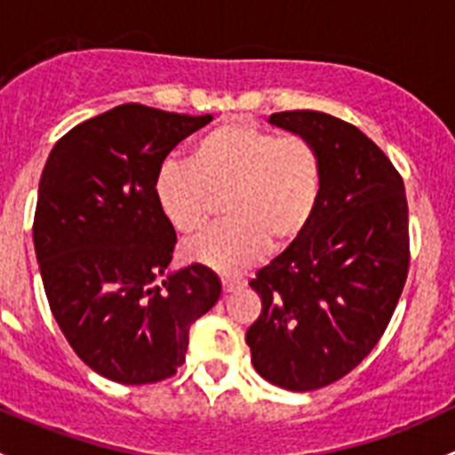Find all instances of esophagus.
<instances>
[{"label": "esophagus", "instance_id": "esophagus-1", "mask_svg": "<svg viewBox=\"0 0 455 455\" xmlns=\"http://www.w3.org/2000/svg\"><path fill=\"white\" fill-rule=\"evenodd\" d=\"M244 279H240V277H222V288H224V292H233V291H237V288H242L244 286Z\"/></svg>", "mask_w": 455, "mask_h": 455}]
</instances>
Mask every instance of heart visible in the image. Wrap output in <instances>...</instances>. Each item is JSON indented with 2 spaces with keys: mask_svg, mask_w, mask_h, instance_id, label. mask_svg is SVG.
I'll use <instances>...</instances> for the list:
<instances>
[{
  "mask_svg": "<svg viewBox=\"0 0 455 455\" xmlns=\"http://www.w3.org/2000/svg\"><path fill=\"white\" fill-rule=\"evenodd\" d=\"M321 189V160L304 136H279L246 121L224 123L191 147L189 163L167 160L154 180L160 211L176 231L194 233L224 198L227 222L191 237L187 259L222 275L255 264L268 244L304 233Z\"/></svg>",
  "mask_w": 455,
  "mask_h": 455,
  "instance_id": "1",
  "label": "heart"
}]
</instances>
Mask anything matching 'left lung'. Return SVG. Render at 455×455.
<instances>
[{
  "instance_id": "obj_1",
  "label": "left lung",
  "mask_w": 455,
  "mask_h": 455,
  "mask_svg": "<svg viewBox=\"0 0 455 455\" xmlns=\"http://www.w3.org/2000/svg\"><path fill=\"white\" fill-rule=\"evenodd\" d=\"M268 121L313 142L321 189L304 233L251 279L261 315L246 343L268 383L310 392L355 370L392 319L410 268L405 185L341 118L292 109Z\"/></svg>"
}]
</instances>
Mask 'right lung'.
<instances>
[{"label": "right lung", "instance_id": "1", "mask_svg": "<svg viewBox=\"0 0 455 455\" xmlns=\"http://www.w3.org/2000/svg\"><path fill=\"white\" fill-rule=\"evenodd\" d=\"M211 118L118 105L72 127L45 160L32 224L45 297L79 359L116 383L176 374L191 323L222 292L202 264L169 273L176 231L154 196L169 151Z\"/></svg>", "mask_w": 455, "mask_h": 455}]
</instances>
